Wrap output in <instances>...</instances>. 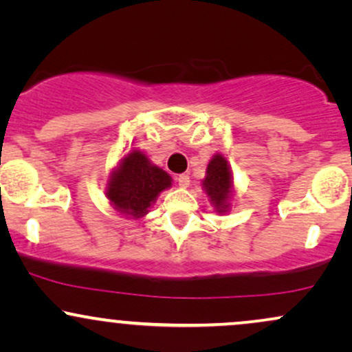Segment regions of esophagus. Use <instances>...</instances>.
<instances>
[{
	"mask_svg": "<svg viewBox=\"0 0 352 352\" xmlns=\"http://www.w3.org/2000/svg\"><path fill=\"white\" fill-rule=\"evenodd\" d=\"M177 184H179L180 188H187L190 185V177L187 173H182V175L177 177Z\"/></svg>",
	"mask_w": 352,
	"mask_h": 352,
	"instance_id": "esophagus-1",
	"label": "esophagus"
}]
</instances>
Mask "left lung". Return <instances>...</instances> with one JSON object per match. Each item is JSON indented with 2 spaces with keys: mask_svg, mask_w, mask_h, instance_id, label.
I'll return each instance as SVG.
<instances>
[{
  "mask_svg": "<svg viewBox=\"0 0 352 352\" xmlns=\"http://www.w3.org/2000/svg\"><path fill=\"white\" fill-rule=\"evenodd\" d=\"M204 187L207 195L215 205L218 213H225L228 210V200L232 197L233 180L232 172H230L228 162L223 155L217 153L212 160H210L207 167V177L204 180Z\"/></svg>",
  "mask_w": 352,
  "mask_h": 352,
  "instance_id": "left-lung-1",
  "label": "left lung"
}]
</instances>
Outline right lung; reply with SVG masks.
I'll return each instance as SVG.
<instances>
[{
  "label": "right lung",
  "instance_id": "obj_1",
  "mask_svg": "<svg viewBox=\"0 0 352 352\" xmlns=\"http://www.w3.org/2000/svg\"><path fill=\"white\" fill-rule=\"evenodd\" d=\"M172 185L167 172L151 164L147 155L132 151L120 160L107 184V199L117 212L140 218L157 200L160 192Z\"/></svg>",
  "mask_w": 352,
  "mask_h": 352
}]
</instances>
